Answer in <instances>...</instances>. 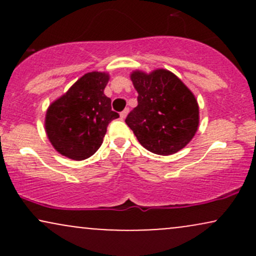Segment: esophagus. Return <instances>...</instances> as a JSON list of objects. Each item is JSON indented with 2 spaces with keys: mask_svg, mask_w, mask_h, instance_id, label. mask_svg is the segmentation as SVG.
I'll return each instance as SVG.
<instances>
[{
  "mask_svg": "<svg viewBox=\"0 0 256 256\" xmlns=\"http://www.w3.org/2000/svg\"><path fill=\"white\" fill-rule=\"evenodd\" d=\"M128 108H125V110H122V113H120V118H122V119H125V118H126V116H128Z\"/></svg>",
  "mask_w": 256,
  "mask_h": 256,
  "instance_id": "1",
  "label": "esophagus"
}]
</instances>
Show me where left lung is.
Wrapping results in <instances>:
<instances>
[{
  "label": "left lung",
  "instance_id": "1",
  "mask_svg": "<svg viewBox=\"0 0 256 256\" xmlns=\"http://www.w3.org/2000/svg\"><path fill=\"white\" fill-rule=\"evenodd\" d=\"M131 80L137 90V107L125 122L146 150L171 155L183 149L198 126V104L183 82L166 70L146 74L136 71Z\"/></svg>",
  "mask_w": 256,
  "mask_h": 256
}]
</instances>
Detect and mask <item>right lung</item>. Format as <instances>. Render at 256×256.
Masks as SVG:
<instances>
[{
  "instance_id": "right-lung-1",
  "label": "right lung",
  "mask_w": 256,
  "mask_h": 256,
  "mask_svg": "<svg viewBox=\"0 0 256 256\" xmlns=\"http://www.w3.org/2000/svg\"><path fill=\"white\" fill-rule=\"evenodd\" d=\"M108 79L104 72L86 73L49 106L46 131L64 156L77 161L90 158L101 146L110 122L119 118L104 94Z\"/></svg>"
}]
</instances>
